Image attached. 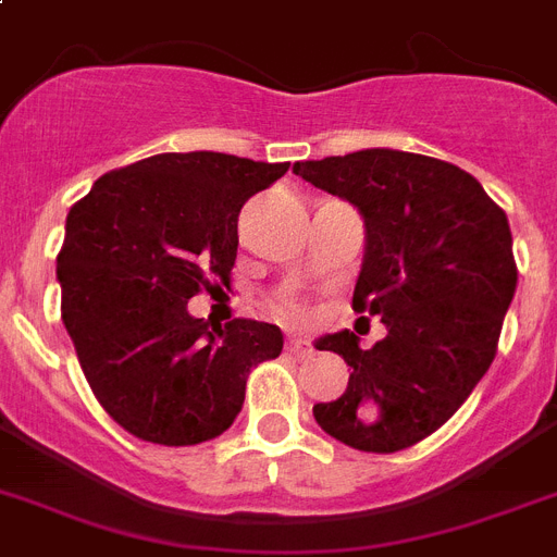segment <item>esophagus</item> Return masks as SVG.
I'll use <instances>...</instances> for the list:
<instances>
[{"label": "esophagus", "instance_id": "1", "mask_svg": "<svg viewBox=\"0 0 557 557\" xmlns=\"http://www.w3.org/2000/svg\"><path fill=\"white\" fill-rule=\"evenodd\" d=\"M287 356L301 358V361H305V358H310L312 356L310 342H305V338H289V342H287Z\"/></svg>", "mask_w": 557, "mask_h": 557}]
</instances>
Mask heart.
Masks as SVG:
<instances>
[{"label": "heart", "mask_w": 557, "mask_h": 557, "mask_svg": "<svg viewBox=\"0 0 557 557\" xmlns=\"http://www.w3.org/2000/svg\"><path fill=\"white\" fill-rule=\"evenodd\" d=\"M284 307H287V310H296V305H293V301H287V305H284Z\"/></svg>", "instance_id": "b5f03b06"}]
</instances>
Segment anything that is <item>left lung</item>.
I'll return each instance as SVG.
<instances>
[{
    "instance_id": "obj_1",
    "label": "left lung",
    "mask_w": 557,
    "mask_h": 557,
    "mask_svg": "<svg viewBox=\"0 0 557 557\" xmlns=\"http://www.w3.org/2000/svg\"><path fill=\"white\" fill-rule=\"evenodd\" d=\"M293 173L364 215L352 310L387 327L370 350L350 330L315 344L352 372L342 398L312 416L361 453L412 447L447 424L498 352L518 284L507 213L467 170L387 147L296 162Z\"/></svg>"
}]
</instances>
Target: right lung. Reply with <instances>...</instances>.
<instances>
[{"mask_svg":"<svg viewBox=\"0 0 557 557\" xmlns=\"http://www.w3.org/2000/svg\"><path fill=\"white\" fill-rule=\"evenodd\" d=\"M289 162L227 153H159L96 178L67 213L57 256L62 321L82 372L119 426L190 447L222 435L247 375L282 352L275 324H207L187 301L230 284L238 213Z\"/></svg>","mask_w":557,"mask_h":557,"instance_id":"add662e5","label":"right lung"}]
</instances>
